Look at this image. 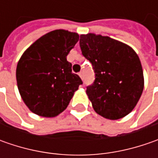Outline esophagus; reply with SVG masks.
<instances>
[{"mask_svg": "<svg viewBox=\"0 0 158 158\" xmlns=\"http://www.w3.org/2000/svg\"><path fill=\"white\" fill-rule=\"evenodd\" d=\"M79 76L81 77V79L83 80V72H80V73H79Z\"/></svg>", "mask_w": 158, "mask_h": 158, "instance_id": "obj_1", "label": "esophagus"}]
</instances>
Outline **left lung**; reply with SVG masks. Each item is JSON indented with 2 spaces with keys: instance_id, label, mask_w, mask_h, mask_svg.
<instances>
[{
  "instance_id": "obj_1",
  "label": "left lung",
  "mask_w": 158,
  "mask_h": 158,
  "mask_svg": "<svg viewBox=\"0 0 158 158\" xmlns=\"http://www.w3.org/2000/svg\"><path fill=\"white\" fill-rule=\"evenodd\" d=\"M79 43L82 55L95 72L94 82L86 89L95 112L109 119L130 113L144 86L136 52L122 42L93 33L81 35Z\"/></svg>"
}]
</instances>
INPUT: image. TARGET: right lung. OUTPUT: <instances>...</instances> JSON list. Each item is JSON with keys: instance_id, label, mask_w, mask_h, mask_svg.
<instances>
[{"instance_id": "obj_1", "label": "right lung", "mask_w": 158, "mask_h": 158, "mask_svg": "<svg viewBox=\"0 0 158 158\" xmlns=\"http://www.w3.org/2000/svg\"><path fill=\"white\" fill-rule=\"evenodd\" d=\"M79 35L55 30L42 36L23 53L16 67L19 93L28 108L42 117H55L69 106L82 84L67 60Z\"/></svg>"}]
</instances>
